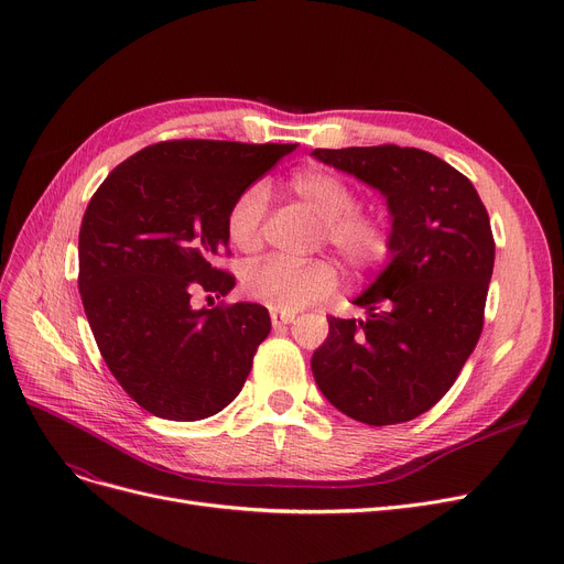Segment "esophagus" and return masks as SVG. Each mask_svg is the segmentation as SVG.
<instances>
[{"label":"esophagus","mask_w":564,"mask_h":564,"mask_svg":"<svg viewBox=\"0 0 564 564\" xmlns=\"http://www.w3.org/2000/svg\"><path fill=\"white\" fill-rule=\"evenodd\" d=\"M294 319V313H285V311H272V324L274 327H285Z\"/></svg>","instance_id":"obj_1"}]
</instances>
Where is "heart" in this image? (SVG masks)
I'll list each match as a JSON object with an SVG mask.
<instances>
[{
    "label": "heart",
    "instance_id": "b5f03b06",
    "mask_svg": "<svg viewBox=\"0 0 564 564\" xmlns=\"http://www.w3.org/2000/svg\"><path fill=\"white\" fill-rule=\"evenodd\" d=\"M288 189L324 221V240L354 272H370L389 262L395 249L393 224L387 215L359 207V194L343 175L306 166L294 171ZM267 189L249 185L235 196L226 213V235L235 249L245 253L262 245V219ZM338 288V274L329 262H294L281 256L251 264L245 274L249 297L274 311L294 313L327 300Z\"/></svg>",
    "mask_w": 564,
    "mask_h": 564
}]
</instances>
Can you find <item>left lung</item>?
Returning a JSON list of instances; mask_svg holds the SVG:
<instances>
[{
  "mask_svg": "<svg viewBox=\"0 0 564 564\" xmlns=\"http://www.w3.org/2000/svg\"><path fill=\"white\" fill-rule=\"evenodd\" d=\"M313 158L387 196L395 232L387 270L354 300L368 317L329 315L313 377L354 421H413L451 391L480 340L496 251L487 207L466 175L421 148H315Z\"/></svg>",
  "mask_w": 564,
  "mask_h": 564,
  "instance_id": "8db88e82",
  "label": "left lung"
}]
</instances>
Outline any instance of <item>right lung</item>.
<instances>
[{"label":"right lung","instance_id":"right-lung-1","mask_svg":"<svg viewBox=\"0 0 564 564\" xmlns=\"http://www.w3.org/2000/svg\"><path fill=\"white\" fill-rule=\"evenodd\" d=\"M294 143L173 139L118 164L79 228V294L102 359L123 391L166 421L215 416L242 391L272 329L260 304L194 308L235 276L226 213Z\"/></svg>","mask_w":564,"mask_h":564}]
</instances>
